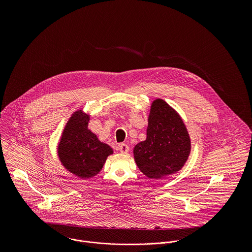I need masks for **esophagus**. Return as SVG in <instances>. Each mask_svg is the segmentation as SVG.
I'll use <instances>...</instances> for the list:
<instances>
[{"instance_id":"esophagus-1","label":"esophagus","mask_w":252,"mask_h":252,"mask_svg":"<svg viewBox=\"0 0 252 252\" xmlns=\"http://www.w3.org/2000/svg\"><path fill=\"white\" fill-rule=\"evenodd\" d=\"M119 151L121 153L126 154L129 151V146L126 144H119Z\"/></svg>"}]
</instances>
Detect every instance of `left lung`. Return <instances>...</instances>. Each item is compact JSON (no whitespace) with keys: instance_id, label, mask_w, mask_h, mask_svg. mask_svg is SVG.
I'll use <instances>...</instances> for the list:
<instances>
[{"instance_id":"1","label":"left lung","mask_w":252,"mask_h":252,"mask_svg":"<svg viewBox=\"0 0 252 252\" xmlns=\"http://www.w3.org/2000/svg\"><path fill=\"white\" fill-rule=\"evenodd\" d=\"M190 150V138L179 113L162 99L153 101L146 140L134 147L141 172L151 180L176 174L184 166Z\"/></svg>"}]
</instances>
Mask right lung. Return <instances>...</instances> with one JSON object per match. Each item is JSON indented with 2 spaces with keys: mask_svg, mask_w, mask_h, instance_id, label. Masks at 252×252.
Wrapping results in <instances>:
<instances>
[{
  "mask_svg": "<svg viewBox=\"0 0 252 252\" xmlns=\"http://www.w3.org/2000/svg\"><path fill=\"white\" fill-rule=\"evenodd\" d=\"M89 116L75 111L68 121L60 143L58 156L62 165L80 179H90L103 169L112 148L100 142L88 129Z\"/></svg>",
  "mask_w": 252,
  "mask_h": 252,
  "instance_id": "obj_1",
  "label": "right lung"
}]
</instances>
